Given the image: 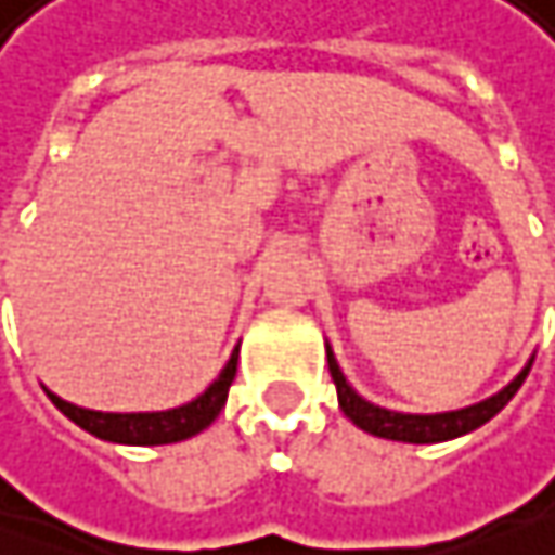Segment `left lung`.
I'll list each match as a JSON object with an SVG mask.
<instances>
[{
  "label": "left lung",
  "instance_id": "1",
  "mask_svg": "<svg viewBox=\"0 0 555 555\" xmlns=\"http://www.w3.org/2000/svg\"><path fill=\"white\" fill-rule=\"evenodd\" d=\"M328 370H332V378H335L337 388V404L340 411L350 416L363 433H373L378 439H395V442H446V439H455V436H464L477 426H483L490 416H495L512 398L515 391L521 388V382L531 373V363L515 376V382H508L499 395L474 404V408H464V411H449V414H395V411H385V408H376L370 401H363L350 385L344 373L337 370L335 353L328 350Z\"/></svg>",
  "mask_w": 555,
  "mask_h": 555
}]
</instances>
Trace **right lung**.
<instances>
[{
  "mask_svg": "<svg viewBox=\"0 0 555 555\" xmlns=\"http://www.w3.org/2000/svg\"><path fill=\"white\" fill-rule=\"evenodd\" d=\"M236 360H240V347L230 353L227 366L205 388V395H198L195 401H189L182 408L157 411V414H100V411L75 408V404L56 398L53 391H47V395L72 423H78L81 429H88L98 439L126 442V446H167V442H182V439H189V436H195L215 423L220 408L227 404V391H230L233 376H236Z\"/></svg>",
  "mask_w": 555,
  "mask_h": 555,
  "instance_id": "add662e5",
  "label": "right lung"
}]
</instances>
